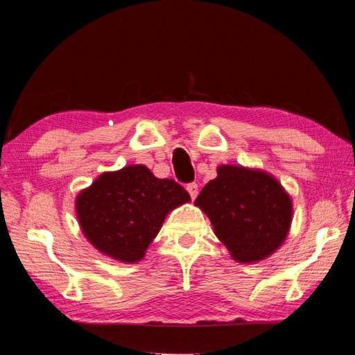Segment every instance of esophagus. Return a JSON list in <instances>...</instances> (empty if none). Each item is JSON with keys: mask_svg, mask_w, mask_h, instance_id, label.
<instances>
[{"mask_svg": "<svg viewBox=\"0 0 355 355\" xmlns=\"http://www.w3.org/2000/svg\"><path fill=\"white\" fill-rule=\"evenodd\" d=\"M187 191L191 196V199H196V196H198V184L196 183H189L187 187Z\"/></svg>", "mask_w": 355, "mask_h": 355, "instance_id": "1", "label": "esophagus"}]
</instances>
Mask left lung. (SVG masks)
Returning a JSON list of instances; mask_svg holds the SVG:
<instances>
[{"instance_id": "1", "label": "left lung", "mask_w": 355, "mask_h": 355, "mask_svg": "<svg viewBox=\"0 0 355 355\" xmlns=\"http://www.w3.org/2000/svg\"><path fill=\"white\" fill-rule=\"evenodd\" d=\"M194 204L209 216L215 236L239 263L266 260L287 239L292 198L271 173L225 164Z\"/></svg>"}]
</instances>
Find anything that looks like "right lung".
<instances>
[{"instance_id": "right-lung-1", "label": "right lung", "mask_w": 355, "mask_h": 355, "mask_svg": "<svg viewBox=\"0 0 355 355\" xmlns=\"http://www.w3.org/2000/svg\"><path fill=\"white\" fill-rule=\"evenodd\" d=\"M191 200L175 180L157 178L144 164L103 172L78 194L76 216L100 253L137 263L157 236L168 211Z\"/></svg>"}]
</instances>
